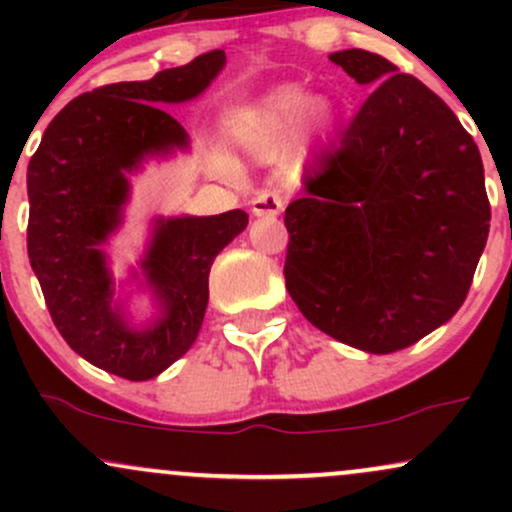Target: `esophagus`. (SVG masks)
<instances>
[{
	"mask_svg": "<svg viewBox=\"0 0 512 512\" xmlns=\"http://www.w3.org/2000/svg\"><path fill=\"white\" fill-rule=\"evenodd\" d=\"M284 209V197L279 192H260L255 199H252V214L260 216V219H272V216L279 214Z\"/></svg>",
	"mask_w": 512,
	"mask_h": 512,
	"instance_id": "34e87169",
	"label": "esophagus"
}]
</instances>
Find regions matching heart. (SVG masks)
I'll use <instances>...</instances> for the list:
<instances>
[{"label":"heart","mask_w":512,"mask_h":512,"mask_svg":"<svg viewBox=\"0 0 512 512\" xmlns=\"http://www.w3.org/2000/svg\"><path fill=\"white\" fill-rule=\"evenodd\" d=\"M303 125L315 132H327L334 125V108L327 98H313L303 86H284L276 91L255 117L248 134V144L257 151H269L281 139H289ZM214 166L231 173L233 163L228 158H214Z\"/></svg>","instance_id":"obj_1"}]
</instances>
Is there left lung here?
Here are the masks:
<instances>
[{
    "label": "left lung",
    "instance_id": "left-lung-1",
    "mask_svg": "<svg viewBox=\"0 0 512 512\" xmlns=\"http://www.w3.org/2000/svg\"><path fill=\"white\" fill-rule=\"evenodd\" d=\"M330 60L373 91L286 209V291L337 342L392 354L467 298L489 238L484 163L419 79L366 50Z\"/></svg>",
    "mask_w": 512,
    "mask_h": 512
}]
</instances>
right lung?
I'll list each match as a JSON object with an SVG mask.
<instances>
[{"label":"right lung","instance_id":"right-lung-1","mask_svg":"<svg viewBox=\"0 0 512 512\" xmlns=\"http://www.w3.org/2000/svg\"><path fill=\"white\" fill-rule=\"evenodd\" d=\"M226 67L223 50L149 81H120L64 105L28 163V257L52 322L72 349L125 380H151L195 344L214 257L248 226L243 209L156 216L129 279L157 313L134 323L105 245L120 231L134 173L190 151V134L161 105L202 96Z\"/></svg>","mask_w":512,"mask_h":512}]
</instances>
